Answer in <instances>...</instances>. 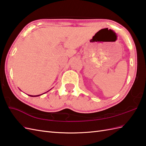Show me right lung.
I'll list each match as a JSON object with an SVG mask.
<instances>
[{
    "mask_svg": "<svg viewBox=\"0 0 146 146\" xmlns=\"http://www.w3.org/2000/svg\"><path fill=\"white\" fill-rule=\"evenodd\" d=\"M40 95H41V94H40ZM40 95H36V96H32V95H30V96H40Z\"/></svg>",
    "mask_w": 146,
    "mask_h": 146,
    "instance_id": "obj_1",
    "label": "right lung"
}]
</instances>
